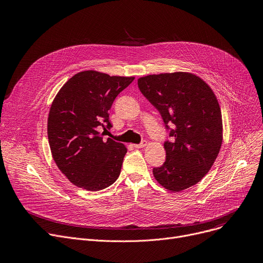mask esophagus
<instances>
[{"instance_id": "obj_1", "label": "esophagus", "mask_w": 263, "mask_h": 263, "mask_svg": "<svg viewBox=\"0 0 263 263\" xmlns=\"http://www.w3.org/2000/svg\"><path fill=\"white\" fill-rule=\"evenodd\" d=\"M145 145H146V140H142L140 143H135V144H133V146L136 147V148L143 147V146H145Z\"/></svg>"}]
</instances>
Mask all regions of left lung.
<instances>
[{"label":"left lung","instance_id":"1","mask_svg":"<svg viewBox=\"0 0 263 263\" xmlns=\"http://www.w3.org/2000/svg\"><path fill=\"white\" fill-rule=\"evenodd\" d=\"M138 88L158 111L171 140L155 179L172 192L200 182L214 163L222 140L221 112L211 88L196 74L173 72L139 78ZM173 124L171 128L168 125Z\"/></svg>","mask_w":263,"mask_h":263}]
</instances>
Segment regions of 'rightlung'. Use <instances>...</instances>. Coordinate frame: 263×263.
Segmentation results:
<instances>
[{
    "instance_id": "obj_1",
    "label": "right lung",
    "mask_w": 263,
    "mask_h": 263,
    "mask_svg": "<svg viewBox=\"0 0 263 263\" xmlns=\"http://www.w3.org/2000/svg\"><path fill=\"white\" fill-rule=\"evenodd\" d=\"M133 80L84 70L72 76L54 99L48 119L51 152L76 186L97 192L119 178L127 148L122 142L103 139L98 129L112 127L108 111Z\"/></svg>"
}]
</instances>
